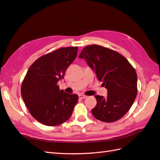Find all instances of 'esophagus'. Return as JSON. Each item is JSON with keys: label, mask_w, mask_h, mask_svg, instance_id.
<instances>
[{"label": "esophagus", "mask_w": 160, "mask_h": 160, "mask_svg": "<svg viewBox=\"0 0 160 160\" xmlns=\"http://www.w3.org/2000/svg\"><path fill=\"white\" fill-rule=\"evenodd\" d=\"M78 97H79L80 99H84V98H87V96H85V95H82V94H79Z\"/></svg>", "instance_id": "obj_1"}]
</instances>
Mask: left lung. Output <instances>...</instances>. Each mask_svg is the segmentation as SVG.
<instances>
[{
  "label": "left lung",
  "mask_w": 160,
  "mask_h": 160,
  "mask_svg": "<svg viewBox=\"0 0 160 160\" xmlns=\"http://www.w3.org/2000/svg\"><path fill=\"white\" fill-rule=\"evenodd\" d=\"M84 58L107 89V98L95 96L94 118L104 122L120 120L130 109L138 93L136 71L122 54L98 45H87L79 56Z\"/></svg>",
  "instance_id": "left-lung-1"
}]
</instances>
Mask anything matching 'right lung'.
<instances>
[{"mask_svg": "<svg viewBox=\"0 0 160 160\" xmlns=\"http://www.w3.org/2000/svg\"><path fill=\"white\" fill-rule=\"evenodd\" d=\"M78 49V47H62L40 56L24 78L22 98L29 113L40 123L60 125L72 114L78 95L60 90L58 82L76 58Z\"/></svg>", "mask_w": 160, "mask_h": 160, "instance_id": "right-lung-1", "label": "right lung"}]
</instances>
